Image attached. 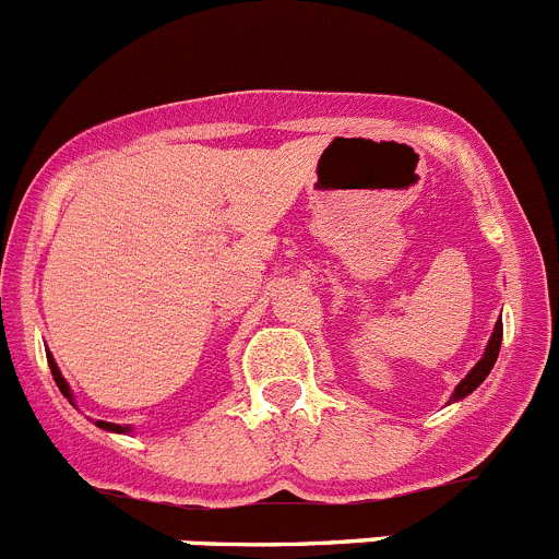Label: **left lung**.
I'll list each match as a JSON object with an SVG mask.
<instances>
[{
  "instance_id": "1",
  "label": "left lung",
  "mask_w": 559,
  "mask_h": 559,
  "mask_svg": "<svg viewBox=\"0 0 559 559\" xmlns=\"http://www.w3.org/2000/svg\"><path fill=\"white\" fill-rule=\"evenodd\" d=\"M499 347H502V320H499L497 325H493V333H491V338H488V344H485L483 358H479V361L474 364L472 369H468L466 378H463L461 383L455 385L450 403H457V400L468 397V394H472V391L477 389V385L483 383V380L488 378V374H491L493 364H497V358H499Z\"/></svg>"
}]
</instances>
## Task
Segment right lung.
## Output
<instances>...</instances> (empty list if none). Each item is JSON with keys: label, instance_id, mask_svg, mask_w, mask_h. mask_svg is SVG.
<instances>
[{"label": "right lung", "instance_id": "right-lung-1", "mask_svg": "<svg viewBox=\"0 0 559 559\" xmlns=\"http://www.w3.org/2000/svg\"><path fill=\"white\" fill-rule=\"evenodd\" d=\"M46 361H49V369H51V374H55L57 389L62 391V397H66L71 405H76L74 403V391H71L68 380L62 378L60 367H57V361H55V356H51V353H46ZM96 427H102V430H107V432H123V436H129V432H132V427H129V425L123 427V425H112V421H96Z\"/></svg>", "mask_w": 559, "mask_h": 559}]
</instances>
